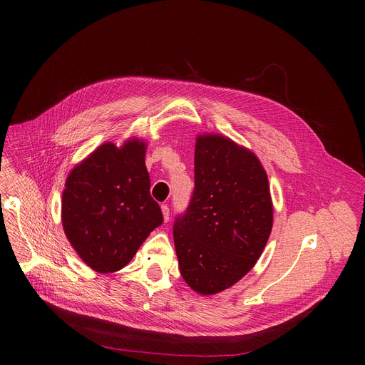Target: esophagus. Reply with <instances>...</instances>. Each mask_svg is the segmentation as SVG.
<instances>
[{"label":"esophagus","mask_w":365,"mask_h":365,"mask_svg":"<svg viewBox=\"0 0 365 365\" xmlns=\"http://www.w3.org/2000/svg\"><path fill=\"white\" fill-rule=\"evenodd\" d=\"M162 212H163V218H165V221L168 222V221L170 220V210H169V206H168V205H162Z\"/></svg>","instance_id":"obj_1"}]
</instances>
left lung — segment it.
I'll list each match as a JSON object with an SVG mask.
<instances>
[{
	"label": "left lung",
	"instance_id": "8db88e82",
	"mask_svg": "<svg viewBox=\"0 0 365 365\" xmlns=\"http://www.w3.org/2000/svg\"><path fill=\"white\" fill-rule=\"evenodd\" d=\"M272 225L269 180L255 155L222 135H199L195 189L173 224L185 282L200 294L228 289L252 269Z\"/></svg>",
	"mask_w": 365,
	"mask_h": 365
}]
</instances>
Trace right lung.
<instances>
[{"mask_svg":"<svg viewBox=\"0 0 365 365\" xmlns=\"http://www.w3.org/2000/svg\"><path fill=\"white\" fill-rule=\"evenodd\" d=\"M145 145L130 140L118 148L102 144L66 179L62 224L83 262L99 273L130 263L148 234L163 224L150 195Z\"/></svg>","mask_w":365,"mask_h":365,"instance_id":"right-lung-1","label":"right lung"}]
</instances>
